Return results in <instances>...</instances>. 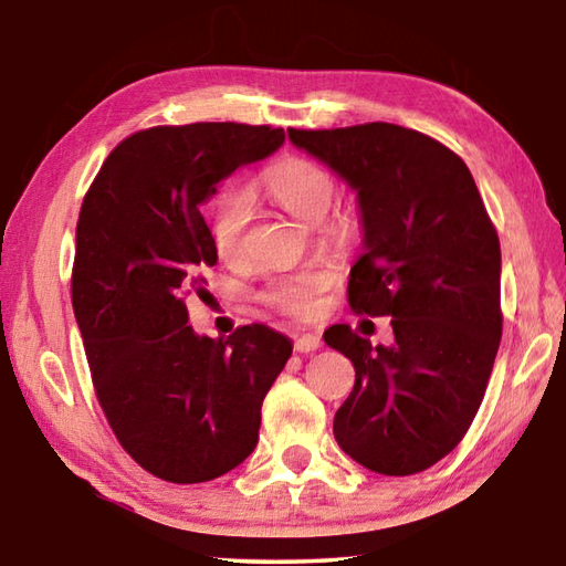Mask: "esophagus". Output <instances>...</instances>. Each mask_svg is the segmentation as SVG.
<instances>
[{
  "label": "esophagus",
  "mask_w": 566,
  "mask_h": 566,
  "mask_svg": "<svg viewBox=\"0 0 566 566\" xmlns=\"http://www.w3.org/2000/svg\"><path fill=\"white\" fill-rule=\"evenodd\" d=\"M294 349L302 352V354L319 349V334H302V337H296Z\"/></svg>",
  "instance_id": "1"
}]
</instances>
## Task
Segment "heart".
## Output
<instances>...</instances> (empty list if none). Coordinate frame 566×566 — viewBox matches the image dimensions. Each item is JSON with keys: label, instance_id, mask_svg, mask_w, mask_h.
<instances>
[{"label": "heart", "instance_id": "1", "mask_svg": "<svg viewBox=\"0 0 566 566\" xmlns=\"http://www.w3.org/2000/svg\"><path fill=\"white\" fill-rule=\"evenodd\" d=\"M254 191L270 197L286 212L304 222H317L327 212L337 181L319 161L306 157H282L266 167L254 181ZM249 224V205L242 195L227 191L209 207V237L222 262L237 264L244 256V237ZM332 282L324 266H302V270L280 274L270 280L260 294L264 304L292 317H312L319 310L322 294Z\"/></svg>", "mask_w": 566, "mask_h": 566}]
</instances>
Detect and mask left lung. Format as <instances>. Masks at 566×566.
Masks as SVG:
<instances>
[{"label":"left lung","mask_w":566,"mask_h":566,"mask_svg":"<svg viewBox=\"0 0 566 566\" xmlns=\"http://www.w3.org/2000/svg\"><path fill=\"white\" fill-rule=\"evenodd\" d=\"M300 149L357 191L364 252L349 306L391 317V347L349 324L324 342L354 364L334 439L387 476L424 472L462 442L502 339L500 237L462 157L427 134L369 122L290 129Z\"/></svg>","instance_id":"obj_1"}]
</instances>
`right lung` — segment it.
Masks as SVG:
<instances>
[{
  "label": "right lung",
  "mask_w": 566,
  "mask_h": 566,
  "mask_svg": "<svg viewBox=\"0 0 566 566\" xmlns=\"http://www.w3.org/2000/svg\"><path fill=\"white\" fill-rule=\"evenodd\" d=\"M284 129L234 122L134 132L104 159L76 222L72 306L114 437L149 474L199 484L254 452L262 401L292 357L266 324L227 339L189 327L217 264L202 207Z\"/></svg>",
  "instance_id": "obj_1"
}]
</instances>
